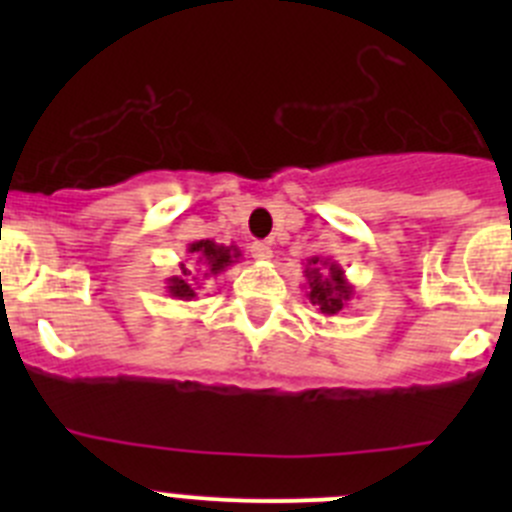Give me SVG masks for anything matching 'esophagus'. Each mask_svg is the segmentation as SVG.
<instances>
[{
	"label": "esophagus",
	"instance_id": "esophagus-1",
	"mask_svg": "<svg viewBox=\"0 0 512 512\" xmlns=\"http://www.w3.org/2000/svg\"><path fill=\"white\" fill-rule=\"evenodd\" d=\"M250 252H252V257H255V260H260V262L270 260V257H272V247L267 245V242H252Z\"/></svg>",
	"mask_w": 512,
	"mask_h": 512
}]
</instances>
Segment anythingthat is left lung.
<instances>
[{"instance_id":"obj_1","label":"left lung","mask_w":512,"mask_h":512,"mask_svg":"<svg viewBox=\"0 0 512 512\" xmlns=\"http://www.w3.org/2000/svg\"><path fill=\"white\" fill-rule=\"evenodd\" d=\"M304 277H307V297L309 302L317 304L324 317H334L354 297V285L344 275L342 265L322 257H312L304 265Z\"/></svg>"}]
</instances>
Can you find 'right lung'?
<instances>
[{
  "mask_svg": "<svg viewBox=\"0 0 512 512\" xmlns=\"http://www.w3.org/2000/svg\"><path fill=\"white\" fill-rule=\"evenodd\" d=\"M188 257L193 260L195 272L190 270L188 265L180 262V275L168 277L165 280V292L170 294L173 299H183V302H190V299L198 297L200 289V277L208 280V277H218L220 272H225L227 267L235 265L237 260L242 257L240 247L237 245H218L215 240H198L190 242L188 245ZM204 275L200 276L199 272Z\"/></svg>",
  "mask_w": 512,
  "mask_h": 512,
  "instance_id": "1",
  "label": "right lung"
}]
</instances>
